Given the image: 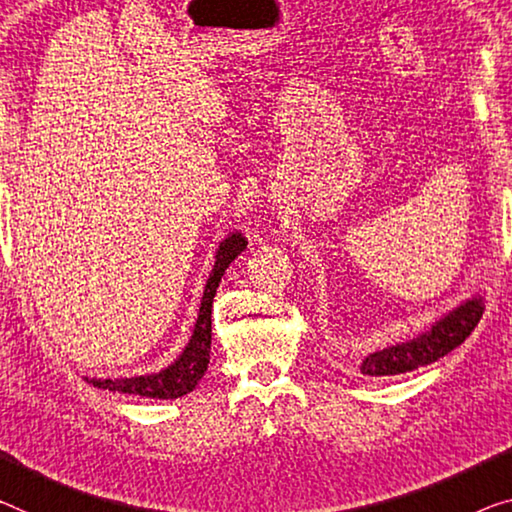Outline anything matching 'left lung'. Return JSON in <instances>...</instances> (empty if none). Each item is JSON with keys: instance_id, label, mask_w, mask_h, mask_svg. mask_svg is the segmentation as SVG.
Here are the masks:
<instances>
[{"instance_id": "1", "label": "left lung", "mask_w": 512, "mask_h": 512, "mask_svg": "<svg viewBox=\"0 0 512 512\" xmlns=\"http://www.w3.org/2000/svg\"><path fill=\"white\" fill-rule=\"evenodd\" d=\"M483 300L476 297V300H469L462 304L460 309L448 313L446 318L437 322L435 327L430 329L428 334H421L410 343H398L393 348L373 352L364 359L361 364V373L364 375H398L414 371V368L432 364L439 357H444L453 348L465 341V338L474 332L478 320L483 318Z\"/></svg>"}]
</instances>
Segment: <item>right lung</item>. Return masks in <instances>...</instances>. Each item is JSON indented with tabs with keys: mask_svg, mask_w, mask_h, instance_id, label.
Returning <instances> with one entry per match:
<instances>
[{
	"mask_svg": "<svg viewBox=\"0 0 512 512\" xmlns=\"http://www.w3.org/2000/svg\"><path fill=\"white\" fill-rule=\"evenodd\" d=\"M247 249V240L240 233H233L226 238L217 251V261L212 267V274L203 290V300L199 309V320L194 325V334L190 338L183 355L178 357L176 364L164 368L162 373L155 375H141V377H121V380H91L93 387L121 391V393H135L141 398H180L190 393L203 373L208 371L210 361V338H212V300H215L219 281H222L226 267L231 261L240 256V251Z\"/></svg>",
	"mask_w": 512,
	"mask_h": 512,
	"instance_id": "right-lung-1",
	"label": "right lung"
}]
</instances>
